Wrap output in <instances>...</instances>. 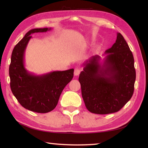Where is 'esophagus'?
I'll return each instance as SVG.
<instances>
[{
  "mask_svg": "<svg viewBox=\"0 0 148 148\" xmlns=\"http://www.w3.org/2000/svg\"><path fill=\"white\" fill-rule=\"evenodd\" d=\"M80 71H80L79 68H78V67H76V68L74 69V76H78L79 73H80Z\"/></svg>",
  "mask_w": 148,
  "mask_h": 148,
  "instance_id": "1",
  "label": "esophagus"
}]
</instances>
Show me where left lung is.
<instances>
[{
  "mask_svg": "<svg viewBox=\"0 0 148 148\" xmlns=\"http://www.w3.org/2000/svg\"><path fill=\"white\" fill-rule=\"evenodd\" d=\"M104 55L102 62L99 56L85 62L78 79L87 109L97 114L121 110L131 99L136 79L134 57L121 34Z\"/></svg>",
  "mask_w": 148,
  "mask_h": 148,
  "instance_id": "1",
  "label": "left lung"
}]
</instances>
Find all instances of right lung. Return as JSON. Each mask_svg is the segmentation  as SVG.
Returning a JSON list of instances; mask_svg holds the SVG:
<instances>
[{
  "instance_id": "right-lung-1",
  "label": "right lung",
  "mask_w": 148,
  "mask_h": 148,
  "mask_svg": "<svg viewBox=\"0 0 148 148\" xmlns=\"http://www.w3.org/2000/svg\"><path fill=\"white\" fill-rule=\"evenodd\" d=\"M51 29H33L27 32L14 47L9 67L12 93L22 106L37 113H47L56 107L62 90L74 76L73 69L37 76L25 67V51L31 35Z\"/></svg>"
}]
</instances>
